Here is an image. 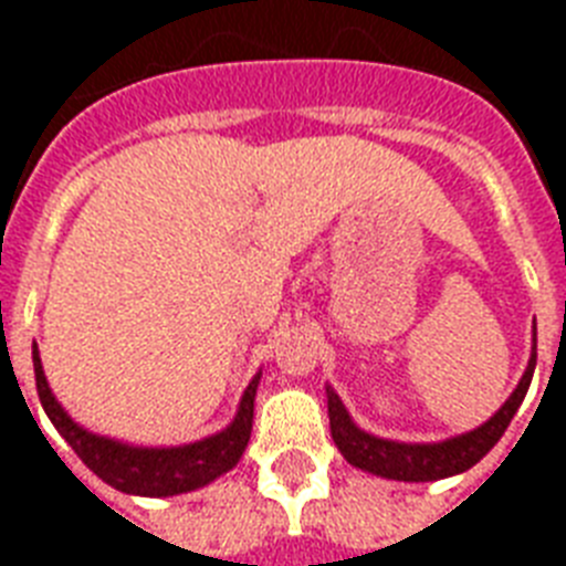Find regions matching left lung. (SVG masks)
<instances>
[{"label": "left lung", "instance_id": "1", "mask_svg": "<svg viewBox=\"0 0 566 566\" xmlns=\"http://www.w3.org/2000/svg\"><path fill=\"white\" fill-rule=\"evenodd\" d=\"M537 364V332L535 346H532V358L528 367L514 387V394L505 399L500 411L493 413L491 420L479 426V429L458 434V438L440 440V443H399V440H385L376 434H367L353 422L349 411L340 402V396L326 387L328 394V422H332V438H335L340 455L353 467L364 473L381 475V479H396V482H438L447 475H458L479 464L496 440L505 434L509 422L514 420L528 385H532V373Z\"/></svg>", "mask_w": 566, "mask_h": 566}]
</instances>
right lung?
<instances>
[{
  "instance_id": "add662e5",
  "label": "right lung",
  "mask_w": 566,
  "mask_h": 566,
  "mask_svg": "<svg viewBox=\"0 0 566 566\" xmlns=\"http://www.w3.org/2000/svg\"><path fill=\"white\" fill-rule=\"evenodd\" d=\"M31 358H34V381H38L40 405H43L52 426L61 431V438L75 449V455L82 458L102 482H108L111 488H117L123 493L176 496V493L205 488L217 475L229 473L231 467L238 464L249 443V434H252V411H255V390L261 373L243 390V399H240V408L229 429L188 443V447L153 449L128 447V443H119V440L99 438V434H91L78 422L70 420V413L57 405V399L49 390L38 344L31 349Z\"/></svg>"
}]
</instances>
